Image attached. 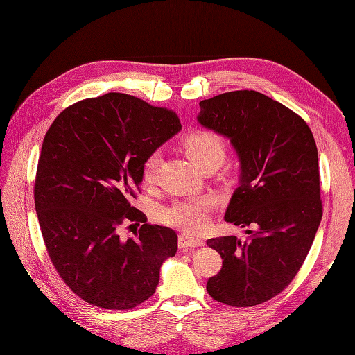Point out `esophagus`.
<instances>
[{
	"label": "esophagus",
	"instance_id": "34e87169",
	"mask_svg": "<svg viewBox=\"0 0 355 355\" xmlns=\"http://www.w3.org/2000/svg\"><path fill=\"white\" fill-rule=\"evenodd\" d=\"M178 244L180 249H188V247H201L204 245V240L189 234H180L178 239Z\"/></svg>",
	"mask_w": 355,
	"mask_h": 355
}]
</instances>
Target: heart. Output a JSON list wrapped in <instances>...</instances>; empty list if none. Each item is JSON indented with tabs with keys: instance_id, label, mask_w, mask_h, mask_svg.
Returning a JSON list of instances; mask_svg holds the SVG:
<instances>
[{
	"instance_id": "obj_1",
	"label": "heart",
	"mask_w": 355,
	"mask_h": 355,
	"mask_svg": "<svg viewBox=\"0 0 355 355\" xmlns=\"http://www.w3.org/2000/svg\"><path fill=\"white\" fill-rule=\"evenodd\" d=\"M187 155L200 167L209 159H218L222 163L227 153L223 139L211 130H198L191 133L184 141ZM159 153L148 154L141 167L142 179L145 184L151 185L157 179L159 167ZM213 207V198L207 196H197L187 200H178L164 207L159 213L163 223L188 232H198L207 227L210 219V210Z\"/></svg>"
}]
</instances>
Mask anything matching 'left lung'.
Here are the masks:
<instances>
[{
	"label": "left lung",
	"instance_id": "1",
	"mask_svg": "<svg viewBox=\"0 0 355 355\" xmlns=\"http://www.w3.org/2000/svg\"><path fill=\"white\" fill-rule=\"evenodd\" d=\"M198 121L230 137L241 161L225 220L250 235L207 240L222 257L209 295L235 308L272 299L293 280L323 216L318 154L313 132L287 106L254 90L200 102Z\"/></svg>",
	"mask_w": 355,
	"mask_h": 355
}]
</instances>
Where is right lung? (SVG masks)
Segmentation results:
<instances>
[{
    "label": "right lung",
    "instance_id": "add662e5",
    "mask_svg": "<svg viewBox=\"0 0 355 355\" xmlns=\"http://www.w3.org/2000/svg\"><path fill=\"white\" fill-rule=\"evenodd\" d=\"M180 127L175 111L108 93L68 106L47 130L34 187L40 228L53 266L87 304L141 305L176 254V232L148 223L132 200L144 158ZM130 221L143 225L123 241L117 230Z\"/></svg>",
    "mask_w": 355,
    "mask_h": 355
}]
</instances>
